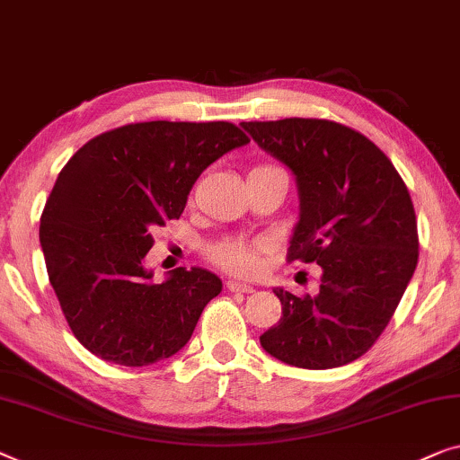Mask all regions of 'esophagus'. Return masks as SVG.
<instances>
[{"instance_id":"1","label":"esophagus","mask_w":460,"mask_h":460,"mask_svg":"<svg viewBox=\"0 0 460 460\" xmlns=\"http://www.w3.org/2000/svg\"><path fill=\"white\" fill-rule=\"evenodd\" d=\"M226 288H228L230 292H252L251 284L238 282V279H228V282H226Z\"/></svg>"}]
</instances>
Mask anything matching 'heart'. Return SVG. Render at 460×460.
I'll return each instance as SVG.
<instances>
[{"label": "heart", "mask_w": 460, "mask_h": 460, "mask_svg": "<svg viewBox=\"0 0 460 460\" xmlns=\"http://www.w3.org/2000/svg\"><path fill=\"white\" fill-rule=\"evenodd\" d=\"M257 168H270V165H257ZM259 249L261 244L244 241V238H224L209 246L208 257L217 268L230 271V274L251 276L257 271Z\"/></svg>", "instance_id": "heart-1"}]
</instances>
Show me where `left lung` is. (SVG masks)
I'll use <instances>...</instances> for the list:
<instances>
[{
	"mask_svg": "<svg viewBox=\"0 0 460 460\" xmlns=\"http://www.w3.org/2000/svg\"><path fill=\"white\" fill-rule=\"evenodd\" d=\"M259 147L295 172L301 219L288 261L317 263V295L274 290L282 317L259 336L282 363L341 367L363 357L394 315L417 268L409 189L374 141L341 122H243Z\"/></svg>",
	"mask_w": 460,
	"mask_h": 460,
	"instance_id": "8db88e82",
	"label": "left lung"
}]
</instances>
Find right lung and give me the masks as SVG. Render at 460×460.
I'll return each mask as SVG.
<instances>
[{
  "instance_id": "right-lung-1",
  "label": "right lung",
  "mask_w": 460,
  "mask_h": 460,
  "mask_svg": "<svg viewBox=\"0 0 460 460\" xmlns=\"http://www.w3.org/2000/svg\"><path fill=\"white\" fill-rule=\"evenodd\" d=\"M249 143L232 122H137L84 143L41 214V249L72 334L103 361L143 367L190 341L222 279L178 268L151 282V232L182 216L201 172Z\"/></svg>"
}]
</instances>
